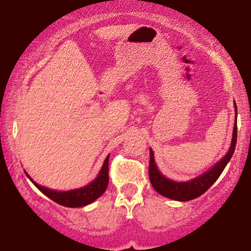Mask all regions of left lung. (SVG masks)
<instances>
[{
  "mask_svg": "<svg viewBox=\"0 0 251 251\" xmlns=\"http://www.w3.org/2000/svg\"><path fill=\"white\" fill-rule=\"evenodd\" d=\"M235 109H236V116H237V107H236L235 103ZM236 142H237V123L235 120L234 125V131H232V140L231 145H230L229 151L224 155L223 158L216 164L215 166H212L209 171H206L205 174L201 175L200 177L194 178V179L189 181H174L169 178H166L165 176L162 175V172L159 171L154 163V157H153V151L150 150V166H149V177L150 181H151L152 186H153L155 191L158 194H160L164 197L171 198L175 201H186L195 200V198L200 197L204 194V192L208 190L216 180L218 179L223 170L226 169V164L229 163V160L231 159L232 154H234L235 148H236Z\"/></svg>",
  "mask_w": 251,
  "mask_h": 251,
  "instance_id": "obj_1",
  "label": "left lung"
}]
</instances>
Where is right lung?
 <instances>
[{
    "label": "right lung",
    "instance_id": "add662e5",
    "mask_svg": "<svg viewBox=\"0 0 251 251\" xmlns=\"http://www.w3.org/2000/svg\"><path fill=\"white\" fill-rule=\"evenodd\" d=\"M108 158L109 154L106 157L98 177L92 181V183L83 186V188L70 190V191H55V190L47 189L45 188V186H41L37 183H35V181L29 177V175H28L27 172H25V175H27V177L33 181L34 185H35L42 194H45L48 198H50L51 201H55V203L60 204V205L62 206H67V208H80V206H85L91 204L92 201H94L97 198H99L100 196L105 192V190L107 189Z\"/></svg>",
    "mask_w": 251,
    "mask_h": 251
}]
</instances>
